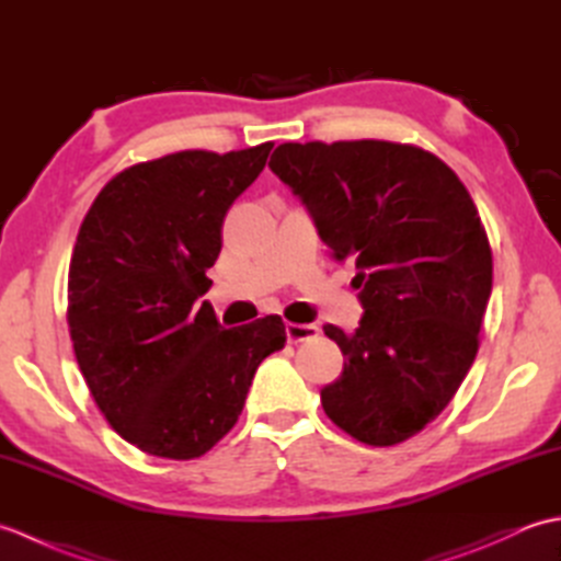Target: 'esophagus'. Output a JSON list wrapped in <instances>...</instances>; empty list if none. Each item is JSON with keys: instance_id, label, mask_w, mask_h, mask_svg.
Listing matches in <instances>:
<instances>
[{"instance_id": "34e87169", "label": "esophagus", "mask_w": 561, "mask_h": 561, "mask_svg": "<svg viewBox=\"0 0 561 561\" xmlns=\"http://www.w3.org/2000/svg\"><path fill=\"white\" fill-rule=\"evenodd\" d=\"M320 328L313 323H287V340L289 342H306L318 337Z\"/></svg>"}]
</instances>
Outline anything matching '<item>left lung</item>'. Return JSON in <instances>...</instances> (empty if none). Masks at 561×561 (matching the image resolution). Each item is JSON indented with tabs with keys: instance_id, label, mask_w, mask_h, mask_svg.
Returning a JSON list of instances; mask_svg holds the SVG:
<instances>
[{
	"instance_id": "1",
	"label": "left lung",
	"mask_w": 561,
	"mask_h": 561,
	"mask_svg": "<svg viewBox=\"0 0 561 561\" xmlns=\"http://www.w3.org/2000/svg\"><path fill=\"white\" fill-rule=\"evenodd\" d=\"M270 169L311 211L332 257H352L366 308L352 335L323 325L344 371L323 410L366 446H396L446 410L480 350L492 248L448 165L383 139L287 141Z\"/></svg>"
}]
</instances>
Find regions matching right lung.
<instances>
[{
  "mask_svg": "<svg viewBox=\"0 0 561 561\" xmlns=\"http://www.w3.org/2000/svg\"><path fill=\"white\" fill-rule=\"evenodd\" d=\"M272 147L135 163L105 183L81 221L69 337L105 422L149 456L193 460L217 446L243 412L260 362L287 342L279 316L224 330L199 301L226 211Z\"/></svg>",
  "mask_w": 561,
  "mask_h": 561,
  "instance_id": "1",
  "label": "right lung"
}]
</instances>
